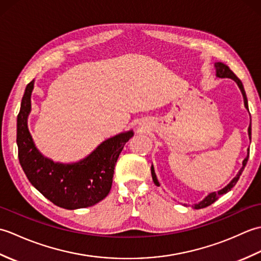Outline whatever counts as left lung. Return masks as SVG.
<instances>
[{
  "mask_svg": "<svg viewBox=\"0 0 261 261\" xmlns=\"http://www.w3.org/2000/svg\"><path fill=\"white\" fill-rule=\"evenodd\" d=\"M214 67H215V73H216L215 75H216V77H220V79H231V80H233V81L237 83L238 86H239V88H240L241 93H242L243 102H245V107H246V109L249 111V108H248V99H247V95H246V91H245V88H243V85H242V82H241L239 79H238V77L236 76V74L233 73V71H232V70L229 68V66H226L225 64L220 63V62H219V63H215V64H214ZM248 136H249V139L251 140V122H250V125H249V127H248ZM248 158H249V149H248V156H247L245 159H243L242 167L240 168L239 171H238V174L236 175L234 178L232 179L225 187H223L222 190H220V191H218V192L210 193L208 195L205 196L201 202L194 204L193 207L196 208V210L206 207V206H208V205L214 203V202L216 201V199L219 198L220 195H223V194H225V193H228L229 191H231V188L237 184L238 180H239L240 176H241V174H242V171H243V169H245L246 165H247ZM151 176H152L153 182L158 186V185H159V181H158V179H157L156 174H154L153 166H151Z\"/></svg>",
  "mask_w": 261,
  "mask_h": 261,
  "instance_id": "1",
  "label": "left lung"
}]
</instances>
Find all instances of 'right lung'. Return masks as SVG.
<instances>
[{
	"instance_id": "add662e5",
	"label": "right lung",
	"mask_w": 261,
	"mask_h": 261,
	"mask_svg": "<svg viewBox=\"0 0 261 261\" xmlns=\"http://www.w3.org/2000/svg\"><path fill=\"white\" fill-rule=\"evenodd\" d=\"M35 80L27 85L16 120L19 162L31 184L55 205L66 210L88 207L108 196L114 166L134 131L111 137L80 162L55 163L38 150L28 127Z\"/></svg>"
}]
</instances>
